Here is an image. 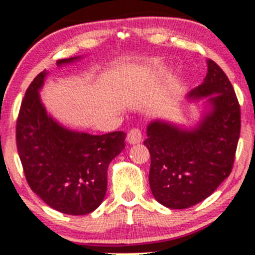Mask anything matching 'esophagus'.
Returning <instances> with one entry per match:
<instances>
[{
  "mask_svg": "<svg viewBox=\"0 0 255 255\" xmlns=\"http://www.w3.org/2000/svg\"><path fill=\"white\" fill-rule=\"evenodd\" d=\"M142 140V135H141V130L139 128H133L130 129L127 134V141L129 144H138Z\"/></svg>",
  "mask_w": 255,
  "mask_h": 255,
  "instance_id": "1",
  "label": "esophagus"
}]
</instances>
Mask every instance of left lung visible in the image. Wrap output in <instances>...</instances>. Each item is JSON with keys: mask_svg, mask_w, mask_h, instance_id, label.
<instances>
[{"mask_svg": "<svg viewBox=\"0 0 255 255\" xmlns=\"http://www.w3.org/2000/svg\"><path fill=\"white\" fill-rule=\"evenodd\" d=\"M202 85L187 100L206 99L207 111L194 128L155 120L144 141L151 155L150 189L170 209L192 207L211 196L230 175L241 130L240 104L225 72L207 60Z\"/></svg>", "mask_w": 255, "mask_h": 255, "instance_id": "1", "label": "left lung"}]
</instances>
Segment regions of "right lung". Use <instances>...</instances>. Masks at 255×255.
<instances>
[{
    "instance_id": "right-lung-1",
    "label": "right lung",
    "mask_w": 255,
    "mask_h": 255,
    "mask_svg": "<svg viewBox=\"0 0 255 255\" xmlns=\"http://www.w3.org/2000/svg\"><path fill=\"white\" fill-rule=\"evenodd\" d=\"M80 57L60 59L57 65ZM48 72H40L26 89L16 121V147L27 184L55 211L85 215L96 211L108 189V167L125 149L126 133L103 135L71 130L42 104L40 89Z\"/></svg>"
}]
</instances>
